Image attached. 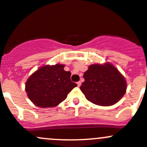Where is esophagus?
I'll use <instances>...</instances> for the list:
<instances>
[{
  "label": "esophagus",
  "mask_w": 147,
  "mask_h": 147,
  "mask_svg": "<svg viewBox=\"0 0 147 147\" xmlns=\"http://www.w3.org/2000/svg\"><path fill=\"white\" fill-rule=\"evenodd\" d=\"M77 84H78V87H80V86H81V84H82V82H81L80 81H79V82H77Z\"/></svg>",
  "instance_id": "obj_1"
}]
</instances>
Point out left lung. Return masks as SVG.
<instances>
[{"instance_id":"1","label":"left lung","mask_w":147,"mask_h":147,"mask_svg":"<svg viewBox=\"0 0 147 147\" xmlns=\"http://www.w3.org/2000/svg\"><path fill=\"white\" fill-rule=\"evenodd\" d=\"M80 86L87 100L100 106H111L125 94L127 83L115 66L109 63L94 64L84 73Z\"/></svg>"}]
</instances>
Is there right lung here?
Segmentation results:
<instances>
[{
  "instance_id": "1",
  "label": "right lung",
  "mask_w": 147,
  "mask_h": 147,
  "mask_svg": "<svg viewBox=\"0 0 147 147\" xmlns=\"http://www.w3.org/2000/svg\"><path fill=\"white\" fill-rule=\"evenodd\" d=\"M69 71L64 65H45L34 72L27 80L26 91L33 104L40 107H53L67 98L78 84L70 80Z\"/></svg>"
}]
</instances>
